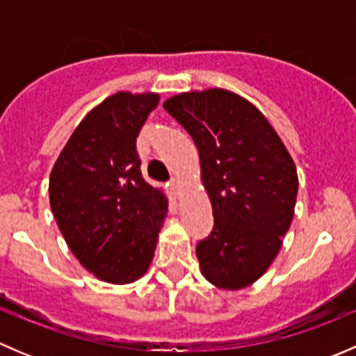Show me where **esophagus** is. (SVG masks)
<instances>
[{
	"instance_id": "1",
	"label": "esophagus",
	"mask_w": 356,
	"mask_h": 356,
	"mask_svg": "<svg viewBox=\"0 0 356 356\" xmlns=\"http://www.w3.org/2000/svg\"><path fill=\"white\" fill-rule=\"evenodd\" d=\"M170 189L175 193V195H179V191H181V181H179L177 177H174L170 181Z\"/></svg>"
}]
</instances>
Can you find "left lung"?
<instances>
[{"label":"left lung","mask_w":356,"mask_h":356,"mask_svg":"<svg viewBox=\"0 0 356 356\" xmlns=\"http://www.w3.org/2000/svg\"><path fill=\"white\" fill-rule=\"evenodd\" d=\"M163 108L200 153L213 229L196 245L201 274L220 289L260 279L289 231L298 195L296 165L260 110L225 89L181 92Z\"/></svg>","instance_id":"obj_1"}]
</instances>
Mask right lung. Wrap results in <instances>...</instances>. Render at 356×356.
<instances>
[{
	"label": "right lung",
	"mask_w": 356,
	"mask_h": 356,
	"mask_svg": "<svg viewBox=\"0 0 356 356\" xmlns=\"http://www.w3.org/2000/svg\"><path fill=\"white\" fill-rule=\"evenodd\" d=\"M156 92H117L82 118L49 175V204L82 267L111 284L143 277L168 201L143 179L136 138Z\"/></svg>",
	"instance_id": "add662e5"
}]
</instances>
